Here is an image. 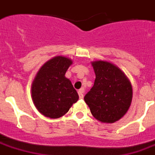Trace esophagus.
I'll return each mask as SVG.
<instances>
[{
    "label": "esophagus",
    "mask_w": 155,
    "mask_h": 155,
    "mask_svg": "<svg viewBox=\"0 0 155 155\" xmlns=\"http://www.w3.org/2000/svg\"><path fill=\"white\" fill-rule=\"evenodd\" d=\"M84 88H81L80 90L78 91V95H79V98L82 99V98H84Z\"/></svg>",
    "instance_id": "34e87169"
}]
</instances>
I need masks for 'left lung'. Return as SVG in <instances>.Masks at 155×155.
<instances>
[{"label":"left lung","mask_w":155,"mask_h":155,"mask_svg":"<svg viewBox=\"0 0 155 155\" xmlns=\"http://www.w3.org/2000/svg\"><path fill=\"white\" fill-rule=\"evenodd\" d=\"M95 80L84 99L94 118L113 124L127 113L132 102V85L125 74L107 61L91 63Z\"/></svg>","instance_id":"8db88e82"}]
</instances>
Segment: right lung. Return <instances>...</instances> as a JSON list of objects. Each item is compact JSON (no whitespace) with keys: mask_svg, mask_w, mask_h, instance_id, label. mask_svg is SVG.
I'll use <instances>...</instances> for the list:
<instances>
[{"mask_svg":"<svg viewBox=\"0 0 155 155\" xmlns=\"http://www.w3.org/2000/svg\"><path fill=\"white\" fill-rule=\"evenodd\" d=\"M68 57L57 56L42 66L31 84V98L39 113L51 119L65 115L79 96L65 77L72 64Z\"/></svg>","mask_w":155,"mask_h":155,"instance_id":"right-lung-1","label":"right lung"}]
</instances>
